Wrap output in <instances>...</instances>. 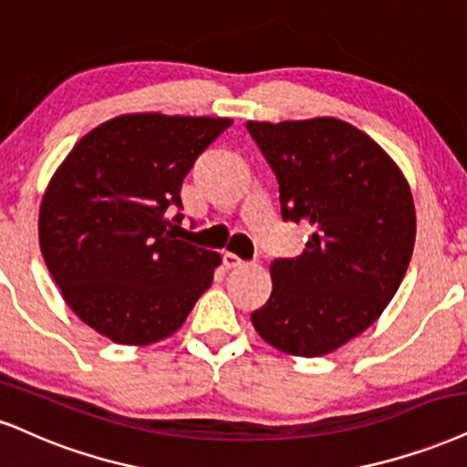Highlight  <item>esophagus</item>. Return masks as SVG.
Listing matches in <instances>:
<instances>
[{
	"label": "esophagus",
	"mask_w": 467,
	"mask_h": 467,
	"mask_svg": "<svg viewBox=\"0 0 467 467\" xmlns=\"http://www.w3.org/2000/svg\"><path fill=\"white\" fill-rule=\"evenodd\" d=\"M223 266L224 268H238V266H243V260H240V257L235 255V253L224 251L223 253Z\"/></svg>",
	"instance_id": "34e87169"
}]
</instances>
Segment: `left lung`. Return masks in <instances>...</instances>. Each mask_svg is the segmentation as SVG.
<instances>
[{"label":"left lung","mask_w":467,"mask_h":467,"mask_svg":"<svg viewBox=\"0 0 467 467\" xmlns=\"http://www.w3.org/2000/svg\"><path fill=\"white\" fill-rule=\"evenodd\" d=\"M246 130L277 177L284 221L312 227L303 255L273 262V292L251 322L284 353L327 355L366 331L405 277L416 243L410 183L339 119Z\"/></svg>","instance_id":"8db88e82"}]
</instances>
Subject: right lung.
<instances>
[{"label": "right lung", "mask_w": 467, "mask_h": 467, "mask_svg": "<svg viewBox=\"0 0 467 467\" xmlns=\"http://www.w3.org/2000/svg\"><path fill=\"white\" fill-rule=\"evenodd\" d=\"M232 119L125 114L86 134L49 182L38 240L68 307L117 344L169 337L221 255L177 238L182 182ZM177 212L172 221H182Z\"/></svg>", "instance_id": "right-lung-1"}]
</instances>
